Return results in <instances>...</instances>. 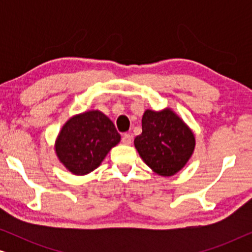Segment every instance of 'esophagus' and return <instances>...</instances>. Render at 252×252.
<instances>
[{
  "instance_id": "esophagus-1",
  "label": "esophagus",
  "mask_w": 252,
  "mask_h": 252,
  "mask_svg": "<svg viewBox=\"0 0 252 252\" xmlns=\"http://www.w3.org/2000/svg\"><path fill=\"white\" fill-rule=\"evenodd\" d=\"M122 142L124 143V144H130L133 142V137H132V135H130V134H124L123 135V137H122Z\"/></svg>"
}]
</instances>
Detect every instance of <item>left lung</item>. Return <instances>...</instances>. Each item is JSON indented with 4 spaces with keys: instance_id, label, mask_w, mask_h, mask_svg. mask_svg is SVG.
<instances>
[{
    "instance_id": "obj_1",
    "label": "left lung",
    "mask_w": 252,
    "mask_h": 252,
    "mask_svg": "<svg viewBox=\"0 0 252 252\" xmlns=\"http://www.w3.org/2000/svg\"><path fill=\"white\" fill-rule=\"evenodd\" d=\"M195 135L171 108L147 109L142 133L134 140L142 160L161 177H172L186 166L195 150Z\"/></svg>"
}]
</instances>
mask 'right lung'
Wrapping results in <instances>:
<instances>
[{
    "instance_id": "add662e5",
    "label": "right lung",
    "mask_w": 252,
    "mask_h": 252,
    "mask_svg": "<svg viewBox=\"0 0 252 252\" xmlns=\"http://www.w3.org/2000/svg\"><path fill=\"white\" fill-rule=\"evenodd\" d=\"M119 142L120 134L109 117L99 110H89L64 124L55 141V153L72 174L86 175L96 170Z\"/></svg>"
}]
</instances>
